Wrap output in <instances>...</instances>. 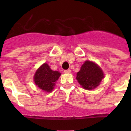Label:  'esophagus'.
Segmentation results:
<instances>
[{"mask_svg":"<svg viewBox=\"0 0 131 131\" xmlns=\"http://www.w3.org/2000/svg\"><path fill=\"white\" fill-rule=\"evenodd\" d=\"M64 72L65 73H70L71 72V70L68 69V70H66L64 71Z\"/></svg>","mask_w":131,"mask_h":131,"instance_id":"esophagus-1","label":"esophagus"}]
</instances>
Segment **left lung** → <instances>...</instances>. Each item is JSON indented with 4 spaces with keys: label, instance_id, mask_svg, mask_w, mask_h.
Here are the masks:
<instances>
[{
    "label": "left lung",
    "instance_id": "8db88e82",
    "mask_svg": "<svg viewBox=\"0 0 131 131\" xmlns=\"http://www.w3.org/2000/svg\"><path fill=\"white\" fill-rule=\"evenodd\" d=\"M104 77L103 72L97 64L85 61L77 73L76 79L84 89L92 90L100 85Z\"/></svg>",
    "mask_w": 131,
    "mask_h": 131
}]
</instances>
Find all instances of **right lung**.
Wrapping results in <instances>:
<instances>
[{
	"instance_id": "add662e5",
	"label": "right lung",
	"mask_w": 131,
	"mask_h": 131,
	"mask_svg": "<svg viewBox=\"0 0 131 131\" xmlns=\"http://www.w3.org/2000/svg\"><path fill=\"white\" fill-rule=\"evenodd\" d=\"M60 75L61 73L52 70L47 63H43L36 71L34 79L35 85L40 89L46 92H51Z\"/></svg>"
}]
</instances>
